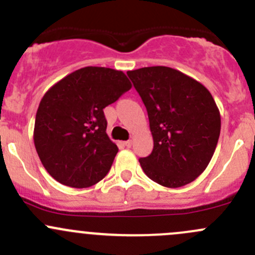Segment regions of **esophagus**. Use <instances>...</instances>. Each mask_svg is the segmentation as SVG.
<instances>
[{
  "label": "esophagus",
  "instance_id": "1",
  "mask_svg": "<svg viewBox=\"0 0 255 255\" xmlns=\"http://www.w3.org/2000/svg\"><path fill=\"white\" fill-rule=\"evenodd\" d=\"M131 143H132V142H131V140H128V141H125V142H124V145L127 146V147H130V146H131Z\"/></svg>",
  "mask_w": 255,
  "mask_h": 255
}]
</instances>
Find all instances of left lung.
I'll return each mask as SVG.
<instances>
[{
	"instance_id": "1",
	"label": "left lung",
	"mask_w": 255,
	"mask_h": 255,
	"mask_svg": "<svg viewBox=\"0 0 255 255\" xmlns=\"http://www.w3.org/2000/svg\"><path fill=\"white\" fill-rule=\"evenodd\" d=\"M128 78L147 110L152 152L138 160L148 178L177 188L210 163L221 132V114L205 85L180 70L145 67Z\"/></svg>"
}]
</instances>
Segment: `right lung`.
Here are the masks:
<instances>
[{"instance_id": "obj_1", "label": "right lung", "mask_w": 255, "mask_h": 255, "mask_svg": "<svg viewBox=\"0 0 255 255\" xmlns=\"http://www.w3.org/2000/svg\"><path fill=\"white\" fill-rule=\"evenodd\" d=\"M130 89L122 70L85 67L45 93L37 110L33 140L55 181L85 188L107 176L119 150L108 136L103 109Z\"/></svg>"}]
</instances>
